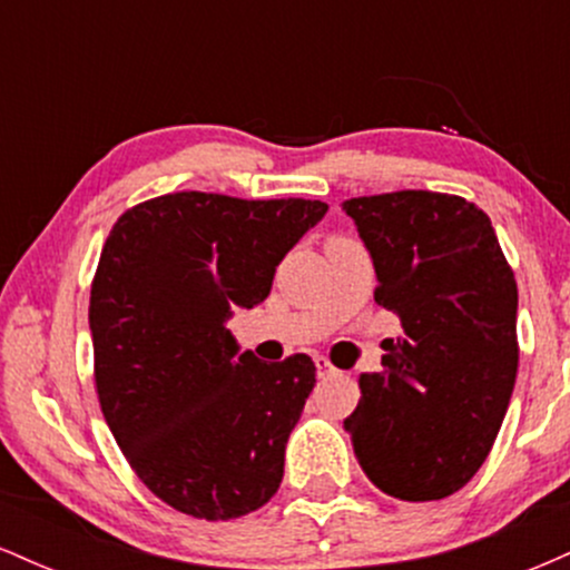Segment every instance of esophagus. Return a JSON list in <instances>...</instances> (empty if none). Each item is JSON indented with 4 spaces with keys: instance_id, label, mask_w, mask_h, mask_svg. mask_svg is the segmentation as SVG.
Returning a JSON list of instances; mask_svg holds the SVG:
<instances>
[{
    "instance_id": "obj_1",
    "label": "esophagus",
    "mask_w": 570,
    "mask_h": 570,
    "mask_svg": "<svg viewBox=\"0 0 570 570\" xmlns=\"http://www.w3.org/2000/svg\"><path fill=\"white\" fill-rule=\"evenodd\" d=\"M313 362H316L318 377H332V375H337V367H335V364H332L326 356H316V358H313Z\"/></svg>"
}]
</instances>
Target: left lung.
Returning <instances> with one entry per match:
<instances>
[{
  "instance_id": "1",
  "label": "left lung",
  "mask_w": 570,
  "mask_h": 570,
  "mask_svg": "<svg viewBox=\"0 0 570 570\" xmlns=\"http://www.w3.org/2000/svg\"><path fill=\"white\" fill-rule=\"evenodd\" d=\"M370 248L375 303L404 335L358 377L345 417L358 463L402 501L453 495L485 463L512 399L517 281L488 214L461 195L399 189L343 203Z\"/></svg>"
}]
</instances>
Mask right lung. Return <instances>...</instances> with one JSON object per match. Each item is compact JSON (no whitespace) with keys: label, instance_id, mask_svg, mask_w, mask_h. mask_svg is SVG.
Wrapping results in <instances>:
<instances>
[{"label":"right lung","instance_id":"right-lung-1","mask_svg":"<svg viewBox=\"0 0 570 570\" xmlns=\"http://www.w3.org/2000/svg\"><path fill=\"white\" fill-rule=\"evenodd\" d=\"M326 203L171 193L128 208L90 284L96 394L136 476L198 520L265 507L316 364H265L227 330L271 294L286 252Z\"/></svg>","mask_w":570,"mask_h":570}]
</instances>
